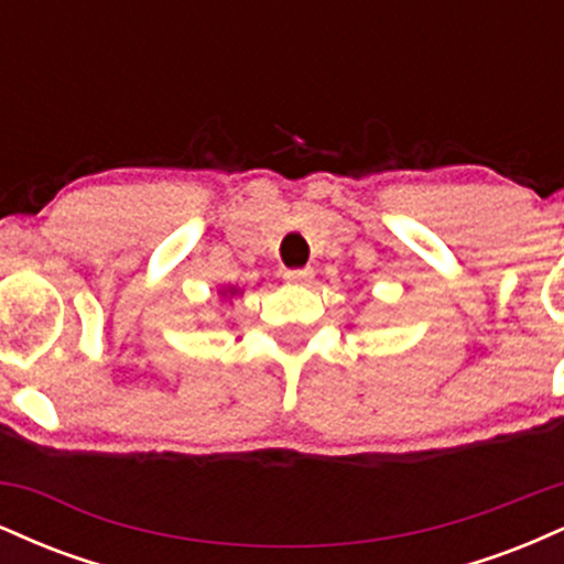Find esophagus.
Wrapping results in <instances>:
<instances>
[{
    "mask_svg": "<svg viewBox=\"0 0 564 564\" xmlns=\"http://www.w3.org/2000/svg\"><path fill=\"white\" fill-rule=\"evenodd\" d=\"M313 270L310 268H300V270H283V278H286V283H296V286H307L310 281H313Z\"/></svg>",
    "mask_w": 564,
    "mask_h": 564,
    "instance_id": "34e87169",
    "label": "esophagus"
}]
</instances>
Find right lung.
<instances>
[{"instance_id":"1","label":"right lung","mask_w":564,"mask_h":564,"mask_svg":"<svg viewBox=\"0 0 564 564\" xmlns=\"http://www.w3.org/2000/svg\"><path fill=\"white\" fill-rule=\"evenodd\" d=\"M228 294H230V296H232V294H238V289H225V291H223V296H228Z\"/></svg>"}]
</instances>
